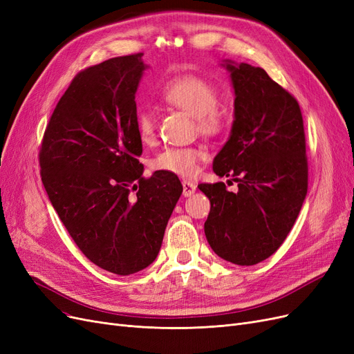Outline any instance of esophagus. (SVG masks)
Returning a JSON list of instances; mask_svg holds the SVG:
<instances>
[{
	"label": "esophagus",
	"mask_w": 354,
	"mask_h": 354,
	"mask_svg": "<svg viewBox=\"0 0 354 354\" xmlns=\"http://www.w3.org/2000/svg\"><path fill=\"white\" fill-rule=\"evenodd\" d=\"M194 192H196V185H194V183L187 181V180L183 181V196L189 198Z\"/></svg>",
	"instance_id": "1"
}]
</instances>
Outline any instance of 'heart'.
<instances>
[{
  "label": "heart",
  "instance_id": "1",
  "mask_svg": "<svg viewBox=\"0 0 354 354\" xmlns=\"http://www.w3.org/2000/svg\"><path fill=\"white\" fill-rule=\"evenodd\" d=\"M160 98L174 108L196 118L202 135L216 136L231 121L230 108L218 104L219 91L215 84L198 75H177L169 77L160 88ZM156 120L149 108H140L136 114V130L142 142L153 139ZM202 151L196 148H168L158 153L152 161L156 171H165L181 177L196 174Z\"/></svg>",
  "mask_w": 354,
  "mask_h": 354
}]
</instances>
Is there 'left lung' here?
<instances>
[{"mask_svg":"<svg viewBox=\"0 0 354 354\" xmlns=\"http://www.w3.org/2000/svg\"><path fill=\"white\" fill-rule=\"evenodd\" d=\"M234 89L230 138L214 158V173L237 183L199 185L211 202L205 236L231 263L256 265L283 245L308 193L303 117L291 96L261 67L225 59Z\"/></svg>","mask_w":354,"mask_h":354,"instance_id":"obj_1","label":"left lung"}]
</instances>
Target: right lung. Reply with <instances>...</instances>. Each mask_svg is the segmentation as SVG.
I'll return each instance as SVG.
<instances>
[{"instance_id": "obj_1", "label": "right lung", "mask_w": 354, "mask_h": 354, "mask_svg": "<svg viewBox=\"0 0 354 354\" xmlns=\"http://www.w3.org/2000/svg\"><path fill=\"white\" fill-rule=\"evenodd\" d=\"M143 54L106 59L80 71L46 126L41 177L54 209L86 258L130 275L160 253L181 196L176 174L143 177L135 95Z\"/></svg>"}]
</instances>
